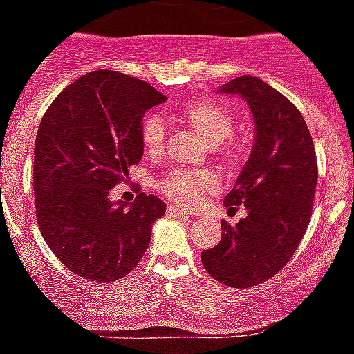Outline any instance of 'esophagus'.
Wrapping results in <instances>:
<instances>
[{
    "instance_id": "34e87169",
    "label": "esophagus",
    "mask_w": 354,
    "mask_h": 354,
    "mask_svg": "<svg viewBox=\"0 0 354 354\" xmlns=\"http://www.w3.org/2000/svg\"><path fill=\"white\" fill-rule=\"evenodd\" d=\"M167 216H174V217L187 216V210H183V209H176V207L169 205V207H167Z\"/></svg>"
}]
</instances>
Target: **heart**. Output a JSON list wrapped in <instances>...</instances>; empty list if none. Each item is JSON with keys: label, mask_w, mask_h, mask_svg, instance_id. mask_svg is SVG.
I'll use <instances>...</instances> for the list:
<instances>
[{"label": "heart", "mask_w": 354, "mask_h": 354, "mask_svg": "<svg viewBox=\"0 0 354 354\" xmlns=\"http://www.w3.org/2000/svg\"><path fill=\"white\" fill-rule=\"evenodd\" d=\"M185 123L190 124L195 131L210 145L224 144L234 131V118L224 106L216 101H192L180 111ZM140 140L147 154H159L166 140V124L160 118L149 116L142 121ZM219 176L214 171L200 169H174L157 183L160 194L171 202L181 207L194 209L210 195L219 190Z\"/></svg>", "instance_id": "b5f03b06"}]
</instances>
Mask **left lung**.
Returning <instances> with one entry per match:
<instances>
[{
  "label": "left lung",
  "mask_w": 354,
  "mask_h": 354,
  "mask_svg": "<svg viewBox=\"0 0 354 354\" xmlns=\"http://www.w3.org/2000/svg\"><path fill=\"white\" fill-rule=\"evenodd\" d=\"M243 97L255 121L250 159L224 205L246 207L236 226L221 221L223 236L203 250L202 263L219 283L252 288L276 276L305 236L317 187L312 135L298 108L257 77L233 78L219 88Z\"/></svg>",
  "instance_id": "obj_1"
}]
</instances>
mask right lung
I'll return each instance as SVG.
<instances>
[{
	"mask_svg": "<svg viewBox=\"0 0 354 354\" xmlns=\"http://www.w3.org/2000/svg\"><path fill=\"white\" fill-rule=\"evenodd\" d=\"M164 101L140 78L94 70L68 85L42 116L34 147L39 230L59 262L84 279L113 283L130 274L166 212L156 195L109 200L144 156L145 111Z\"/></svg>",
	"mask_w": 354,
	"mask_h": 354,
	"instance_id": "obj_1",
	"label": "right lung"
}]
</instances>
